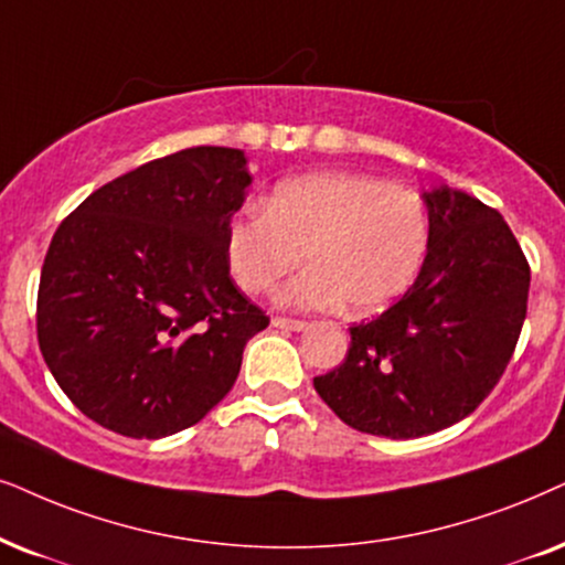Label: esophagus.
I'll return each mask as SVG.
<instances>
[{
  "label": "esophagus",
  "instance_id": "obj_1",
  "mask_svg": "<svg viewBox=\"0 0 565 565\" xmlns=\"http://www.w3.org/2000/svg\"><path fill=\"white\" fill-rule=\"evenodd\" d=\"M273 324L277 329H285V332H303L306 327H309V321L303 319H288V317H275Z\"/></svg>",
  "mask_w": 565,
  "mask_h": 565
}]
</instances>
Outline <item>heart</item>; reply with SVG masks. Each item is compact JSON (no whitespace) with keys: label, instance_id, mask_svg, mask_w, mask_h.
Here are the masks:
<instances>
[{"label":"heart","instance_id":"1","mask_svg":"<svg viewBox=\"0 0 565 565\" xmlns=\"http://www.w3.org/2000/svg\"><path fill=\"white\" fill-rule=\"evenodd\" d=\"M428 212L420 196L369 173L324 171L285 181L265 212L244 210L228 223L225 248L238 285L275 288L282 275L311 262L282 285L277 300L296 309H334L369 317L409 288L428 248Z\"/></svg>","mask_w":565,"mask_h":565}]
</instances>
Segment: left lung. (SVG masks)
Segmentation results:
<instances>
[{
    "label": "left lung",
    "instance_id": "1",
    "mask_svg": "<svg viewBox=\"0 0 565 565\" xmlns=\"http://www.w3.org/2000/svg\"><path fill=\"white\" fill-rule=\"evenodd\" d=\"M420 275L376 319L350 327L345 361L313 390L350 428L417 438L478 409L514 355L530 265L501 217L449 186L426 194Z\"/></svg>",
    "mask_w": 565,
    "mask_h": 565
}]
</instances>
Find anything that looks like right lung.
<instances>
[{"label":"right lung","mask_w":565,"mask_h":565,"mask_svg":"<svg viewBox=\"0 0 565 565\" xmlns=\"http://www.w3.org/2000/svg\"><path fill=\"white\" fill-rule=\"evenodd\" d=\"M252 175L233 148H189L108 181L62 220L35 329L56 384L114 434L163 438L236 384L269 317L231 277V215Z\"/></svg>","instance_id":"add662e5"}]
</instances>
